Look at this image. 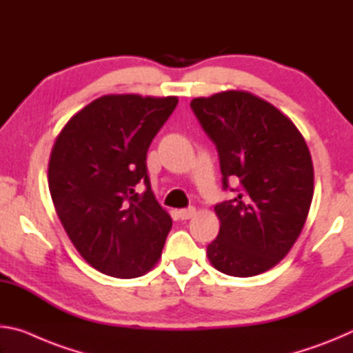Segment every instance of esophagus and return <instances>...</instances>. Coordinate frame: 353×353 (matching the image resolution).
Segmentation results:
<instances>
[{
  "label": "esophagus",
  "mask_w": 353,
  "mask_h": 353,
  "mask_svg": "<svg viewBox=\"0 0 353 353\" xmlns=\"http://www.w3.org/2000/svg\"><path fill=\"white\" fill-rule=\"evenodd\" d=\"M196 213V208L194 207H188V208H182V210H179V216L182 219H190L193 218Z\"/></svg>",
  "instance_id": "esophagus-1"
}]
</instances>
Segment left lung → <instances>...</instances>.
I'll use <instances>...</instances> for the list:
<instances>
[{
    "instance_id": "1",
    "label": "left lung",
    "mask_w": 353,
    "mask_h": 353,
    "mask_svg": "<svg viewBox=\"0 0 353 353\" xmlns=\"http://www.w3.org/2000/svg\"><path fill=\"white\" fill-rule=\"evenodd\" d=\"M190 107L216 146L223 190L235 193L214 205L221 225L208 260L234 277L271 270L301 235L312 205L307 143L288 117L252 93L221 92ZM229 180L239 187L230 189Z\"/></svg>"
}]
</instances>
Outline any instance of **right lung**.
<instances>
[{"label": "right lung", "instance_id": "obj_1", "mask_svg": "<svg viewBox=\"0 0 353 353\" xmlns=\"http://www.w3.org/2000/svg\"><path fill=\"white\" fill-rule=\"evenodd\" d=\"M179 99L105 94L65 124L52 146L48 185L57 216L83 260L135 279L162 255L172 221L155 201L149 145ZM140 183L143 194L136 193Z\"/></svg>", "mask_w": 353, "mask_h": 353}]
</instances>
